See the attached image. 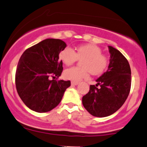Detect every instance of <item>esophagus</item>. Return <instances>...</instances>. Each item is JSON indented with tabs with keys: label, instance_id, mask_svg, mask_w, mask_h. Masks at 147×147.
<instances>
[{
	"label": "esophagus",
	"instance_id": "34e87169",
	"mask_svg": "<svg viewBox=\"0 0 147 147\" xmlns=\"http://www.w3.org/2000/svg\"><path fill=\"white\" fill-rule=\"evenodd\" d=\"M79 84V82H71V84H72V85H78V84Z\"/></svg>",
	"mask_w": 147,
	"mask_h": 147
}]
</instances>
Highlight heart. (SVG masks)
<instances>
[{"instance_id":"1","label":"heart","mask_w":147,"mask_h":147,"mask_svg":"<svg viewBox=\"0 0 147 147\" xmlns=\"http://www.w3.org/2000/svg\"><path fill=\"white\" fill-rule=\"evenodd\" d=\"M59 58L65 65H70L78 59L82 60V67H72L64 71L65 78L78 82L89 75V71L93 75H98L106 70L109 64L107 57L102 54L98 46L84 44L77 47L76 51L70 47H66L59 53Z\"/></svg>"}]
</instances>
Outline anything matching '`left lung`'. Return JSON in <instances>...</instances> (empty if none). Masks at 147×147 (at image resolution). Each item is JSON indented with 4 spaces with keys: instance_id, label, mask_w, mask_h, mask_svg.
<instances>
[{
    "instance_id": "obj_1",
    "label": "left lung",
    "mask_w": 147,
    "mask_h": 147,
    "mask_svg": "<svg viewBox=\"0 0 147 147\" xmlns=\"http://www.w3.org/2000/svg\"><path fill=\"white\" fill-rule=\"evenodd\" d=\"M109 49L111 55L107 71L96 80V86L90 85L89 92L82 97L86 110L99 118L116 112L126 101L131 87V69L127 60L113 46H109Z\"/></svg>"
}]
</instances>
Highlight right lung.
Here are the masks:
<instances>
[{"instance_id":"add662e5","label":"right lung","mask_w":147,"mask_h":147,"mask_svg":"<svg viewBox=\"0 0 147 147\" xmlns=\"http://www.w3.org/2000/svg\"><path fill=\"white\" fill-rule=\"evenodd\" d=\"M67 46L61 39L47 38L27 49L20 58L15 84L22 101L31 110L46 113L61 101L70 81L49 80L59 78L63 62L59 53Z\"/></svg>"}]
</instances>
